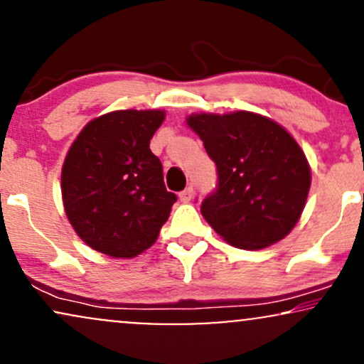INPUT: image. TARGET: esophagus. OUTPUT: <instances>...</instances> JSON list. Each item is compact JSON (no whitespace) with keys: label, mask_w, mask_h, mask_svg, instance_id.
Segmentation results:
<instances>
[{"label":"esophagus","mask_w":364,"mask_h":364,"mask_svg":"<svg viewBox=\"0 0 364 364\" xmlns=\"http://www.w3.org/2000/svg\"><path fill=\"white\" fill-rule=\"evenodd\" d=\"M193 193H195L193 186H186L185 190L179 193V200H181V202H190V200L193 198Z\"/></svg>","instance_id":"esophagus-1"}]
</instances>
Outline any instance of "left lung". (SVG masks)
Returning a JSON list of instances; mask_svg holds the SVG:
<instances>
[{
	"label": "left lung",
	"mask_w": 364,
	"mask_h": 364,
	"mask_svg": "<svg viewBox=\"0 0 364 364\" xmlns=\"http://www.w3.org/2000/svg\"><path fill=\"white\" fill-rule=\"evenodd\" d=\"M217 166V185L202 215L228 243L260 250L282 237L301 215L311 174L303 150L282 127L260 114L188 118Z\"/></svg>",
	"instance_id": "left-lung-1"
}]
</instances>
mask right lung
Masks as SVG:
<instances>
[{"label": "right lung", "mask_w": 364, "mask_h": 364, "mask_svg": "<svg viewBox=\"0 0 364 364\" xmlns=\"http://www.w3.org/2000/svg\"><path fill=\"white\" fill-rule=\"evenodd\" d=\"M162 111H114L92 119L61 171L66 215L90 248L132 258L156 243L178 196L166 190L150 139Z\"/></svg>", "instance_id": "right-lung-1"}]
</instances>
